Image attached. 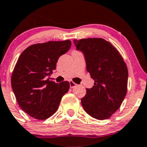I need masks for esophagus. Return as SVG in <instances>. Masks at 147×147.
<instances>
[{"instance_id": "esophagus-1", "label": "esophagus", "mask_w": 147, "mask_h": 147, "mask_svg": "<svg viewBox=\"0 0 147 147\" xmlns=\"http://www.w3.org/2000/svg\"><path fill=\"white\" fill-rule=\"evenodd\" d=\"M69 86H70V88H74L77 86V84L75 83H74L73 81H69Z\"/></svg>"}]
</instances>
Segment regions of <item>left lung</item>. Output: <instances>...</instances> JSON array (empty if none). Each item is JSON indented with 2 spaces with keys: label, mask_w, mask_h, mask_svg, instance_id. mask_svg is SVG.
<instances>
[{
  "label": "left lung",
  "mask_w": 147,
  "mask_h": 147,
  "mask_svg": "<svg viewBox=\"0 0 147 147\" xmlns=\"http://www.w3.org/2000/svg\"><path fill=\"white\" fill-rule=\"evenodd\" d=\"M78 51L85 57L86 70L94 80L86 88L81 104L88 115L107 119L120 108L127 91L128 70L119 51L101 38L74 39Z\"/></svg>",
  "instance_id": "left-lung-1"
}]
</instances>
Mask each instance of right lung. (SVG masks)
<instances>
[{
	"instance_id": "1",
	"label": "right lung",
	"mask_w": 147,
	"mask_h": 147,
	"mask_svg": "<svg viewBox=\"0 0 147 147\" xmlns=\"http://www.w3.org/2000/svg\"><path fill=\"white\" fill-rule=\"evenodd\" d=\"M71 41H51L29 46L20 55L11 75V88L18 105L29 116L45 120L56 112L69 83H55L47 78L56 68Z\"/></svg>"
}]
</instances>
